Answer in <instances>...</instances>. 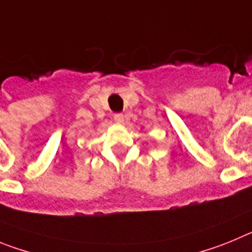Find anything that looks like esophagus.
<instances>
[{
    "label": "esophagus",
    "instance_id": "obj_1",
    "mask_svg": "<svg viewBox=\"0 0 252 252\" xmlns=\"http://www.w3.org/2000/svg\"><path fill=\"white\" fill-rule=\"evenodd\" d=\"M114 121L119 124L124 123V115L122 113H117V114H114Z\"/></svg>",
    "mask_w": 252,
    "mask_h": 252
}]
</instances>
